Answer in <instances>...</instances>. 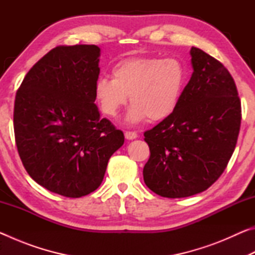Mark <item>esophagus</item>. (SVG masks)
<instances>
[{"label":"esophagus","mask_w":255,"mask_h":255,"mask_svg":"<svg viewBox=\"0 0 255 255\" xmlns=\"http://www.w3.org/2000/svg\"><path fill=\"white\" fill-rule=\"evenodd\" d=\"M137 132L136 131H130V130H127L125 131V137L127 138V139H135L137 138Z\"/></svg>","instance_id":"34e87169"}]
</instances>
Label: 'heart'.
I'll list each match as a JSON object with an SVG mask.
<instances>
[{
	"mask_svg": "<svg viewBox=\"0 0 255 255\" xmlns=\"http://www.w3.org/2000/svg\"><path fill=\"white\" fill-rule=\"evenodd\" d=\"M112 79L100 77L94 93L103 114L117 117L130 96L128 122H162L178 108L188 81V68L180 58L138 56L119 60Z\"/></svg>",
	"mask_w": 255,
	"mask_h": 255,
	"instance_id": "b5f03b06",
	"label": "heart"
}]
</instances>
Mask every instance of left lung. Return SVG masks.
Instances as JSON below:
<instances>
[{"label": "left lung", "mask_w": 255, "mask_h": 255, "mask_svg": "<svg viewBox=\"0 0 255 255\" xmlns=\"http://www.w3.org/2000/svg\"><path fill=\"white\" fill-rule=\"evenodd\" d=\"M193 73L176 110L144 132L149 158L143 175L156 195L184 198L208 189L225 171L239 138L242 108L223 64L197 47Z\"/></svg>", "instance_id": "8db88e82"}]
</instances>
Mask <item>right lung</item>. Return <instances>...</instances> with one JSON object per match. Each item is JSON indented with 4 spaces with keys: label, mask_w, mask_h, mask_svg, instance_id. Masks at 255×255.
Wrapping results in <instances>:
<instances>
[{
    "label": "right lung",
    "mask_w": 255,
    "mask_h": 255,
    "mask_svg": "<svg viewBox=\"0 0 255 255\" xmlns=\"http://www.w3.org/2000/svg\"><path fill=\"white\" fill-rule=\"evenodd\" d=\"M96 45L57 46L31 67L15 94V144L25 171L49 191L67 198L101 184L124 132L96 106L100 74Z\"/></svg>",
    "instance_id": "right-lung-1"
}]
</instances>
